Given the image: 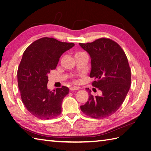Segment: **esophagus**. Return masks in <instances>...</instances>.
<instances>
[{"mask_svg": "<svg viewBox=\"0 0 151 151\" xmlns=\"http://www.w3.org/2000/svg\"><path fill=\"white\" fill-rule=\"evenodd\" d=\"M80 89V87H75V86H73L70 87V90L71 91H76V90H78Z\"/></svg>", "mask_w": 151, "mask_h": 151, "instance_id": "obj_1", "label": "esophagus"}]
</instances>
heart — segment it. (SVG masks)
<instances>
[{
	"instance_id": "1",
	"label": "heart",
	"mask_w": 151,
	"mask_h": 151,
	"mask_svg": "<svg viewBox=\"0 0 151 151\" xmlns=\"http://www.w3.org/2000/svg\"><path fill=\"white\" fill-rule=\"evenodd\" d=\"M77 53H80V52H77Z\"/></svg>"
}]
</instances>
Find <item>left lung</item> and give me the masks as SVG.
<instances>
[{"label":"left lung","instance_id":"8db88e82","mask_svg":"<svg viewBox=\"0 0 151 151\" xmlns=\"http://www.w3.org/2000/svg\"><path fill=\"white\" fill-rule=\"evenodd\" d=\"M79 45L91 58L90 77L96 80L92 86L102 92L101 96L94 97L88 91V99L80 106L81 110L92 118L109 117L121 106L129 90L131 76L127 57L120 45L109 38Z\"/></svg>","mask_w":151,"mask_h":151}]
</instances>
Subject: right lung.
I'll return each instance as SVG.
<instances>
[{
    "label": "right lung",
    "instance_id": "1",
    "mask_svg": "<svg viewBox=\"0 0 151 151\" xmlns=\"http://www.w3.org/2000/svg\"><path fill=\"white\" fill-rule=\"evenodd\" d=\"M74 46L73 42L45 37L33 42L23 54L17 72L18 88L22 102L36 117L46 120L60 114L69 88L63 86L50 91L48 74L56 68L63 53Z\"/></svg>",
    "mask_w": 151,
    "mask_h": 151
}]
</instances>
